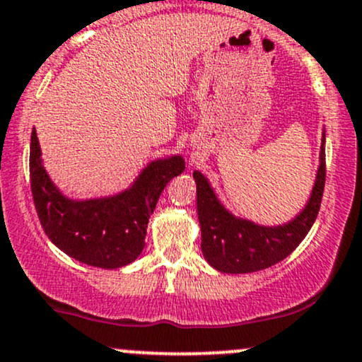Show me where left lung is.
Wrapping results in <instances>:
<instances>
[{"label":"left lung","mask_w":362,"mask_h":362,"mask_svg":"<svg viewBox=\"0 0 362 362\" xmlns=\"http://www.w3.org/2000/svg\"><path fill=\"white\" fill-rule=\"evenodd\" d=\"M197 216L201 223V248L216 271L247 274L269 269L284 260L308 235L317 219L325 187V134L320 148V167L305 209L281 226H262L236 218L224 209L209 180L195 170Z\"/></svg>","instance_id":"obj_1"}]
</instances>
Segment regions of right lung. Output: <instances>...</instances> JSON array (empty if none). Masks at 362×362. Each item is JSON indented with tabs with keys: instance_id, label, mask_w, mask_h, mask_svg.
I'll return each instance as SVG.
<instances>
[{
	"instance_id": "add662e5",
	"label": "right lung",
	"mask_w": 362,
	"mask_h": 362,
	"mask_svg": "<svg viewBox=\"0 0 362 362\" xmlns=\"http://www.w3.org/2000/svg\"><path fill=\"white\" fill-rule=\"evenodd\" d=\"M184 170L180 155L163 158L151 161L124 192L74 201L62 195L49 178L37 132L32 131L30 187L40 224L57 248L93 267L119 269L138 259L158 199Z\"/></svg>"
}]
</instances>
